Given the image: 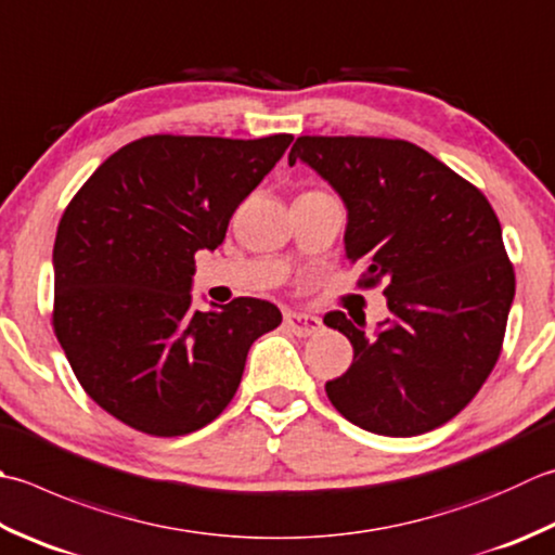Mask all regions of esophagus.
Returning <instances> with one entry per match:
<instances>
[{"label":"esophagus","instance_id":"34e87169","mask_svg":"<svg viewBox=\"0 0 555 555\" xmlns=\"http://www.w3.org/2000/svg\"><path fill=\"white\" fill-rule=\"evenodd\" d=\"M284 324L288 327V332H293L296 336H312L322 330V320L296 310L284 312Z\"/></svg>","mask_w":555,"mask_h":555}]
</instances>
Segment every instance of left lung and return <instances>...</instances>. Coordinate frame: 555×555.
<instances>
[{
	"label": "left lung",
	"mask_w": 555,
	"mask_h": 555,
	"mask_svg": "<svg viewBox=\"0 0 555 555\" xmlns=\"http://www.w3.org/2000/svg\"><path fill=\"white\" fill-rule=\"evenodd\" d=\"M300 160L346 206V259L385 284L389 318L365 332L334 310L353 363L324 389L344 418L389 438L421 436L469 404L501 356L515 271L493 206L472 182L401 139L298 137Z\"/></svg>",
	"instance_id": "1"
}]
</instances>
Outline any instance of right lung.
Returning <instances> with one entry per match:
<instances>
[{"label": "right lung", "instance_id": "obj_1", "mask_svg": "<svg viewBox=\"0 0 555 555\" xmlns=\"http://www.w3.org/2000/svg\"><path fill=\"white\" fill-rule=\"evenodd\" d=\"M293 141L137 139L103 160L64 211L52 249L54 334L98 406L149 436H188L233 399L247 351L281 324L269 300L192 308L194 255Z\"/></svg>", "mask_w": 555, "mask_h": 555}]
</instances>
